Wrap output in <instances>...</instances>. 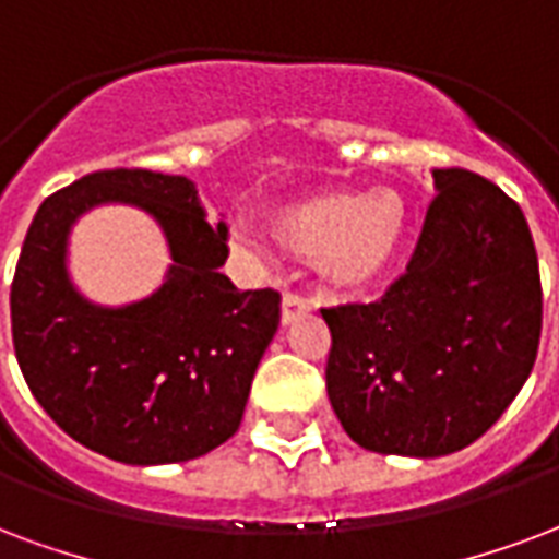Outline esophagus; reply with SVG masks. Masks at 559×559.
<instances>
[{
  "instance_id": "obj_1",
  "label": "esophagus",
  "mask_w": 559,
  "mask_h": 559,
  "mask_svg": "<svg viewBox=\"0 0 559 559\" xmlns=\"http://www.w3.org/2000/svg\"><path fill=\"white\" fill-rule=\"evenodd\" d=\"M312 309V304L309 300H304L300 295H292V292H285L283 295V324H295L297 318H304L306 312Z\"/></svg>"
}]
</instances>
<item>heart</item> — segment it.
I'll return each instance as SVG.
<instances>
[{
	"instance_id": "b5f03b06",
	"label": "heart",
	"mask_w": 559,
	"mask_h": 559,
	"mask_svg": "<svg viewBox=\"0 0 559 559\" xmlns=\"http://www.w3.org/2000/svg\"><path fill=\"white\" fill-rule=\"evenodd\" d=\"M271 224L285 250L312 259L326 288L362 292L401 253L409 203L397 188H326L283 205Z\"/></svg>"
}]
</instances>
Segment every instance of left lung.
<instances>
[{
	"instance_id": "1",
	"label": "left lung",
	"mask_w": 559,
	"mask_h": 559,
	"mask_svg": "<svg viewBox=\"0 0 559 559\" xmlns=\"http://www.w3.org/2000/svg\"><path fill=\"white\" fill-rule=\"evenodd\" d=\"M433 185L406 274L377 304L321 309L330 404L374 454L463 451L513 404L539 350L543 285L522 209L463 167L433 170Z\"/></svg>"
}]
</instances>
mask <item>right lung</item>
<instances>
[{"label":"right lung","instance_id":"1","mask_svg":"<svg viewBox=\"0 0 559 559\" xmlns=\"http://www.w3.org/2000/svg\"><path fill=\"white\" fill-rule=\"evenodd\" d=\"M105 202L135 204L168 238L166 283L135 305H94L66 271L69 229ZM226 255V226L205 221L188 176L120 167L46 197L11 283L16 362L46 415L126 465L188 463L224 444L280 326V295L238 292L217 271Z\"/></svg>","mask_w":559,"mask_h":559}]
</instances>
